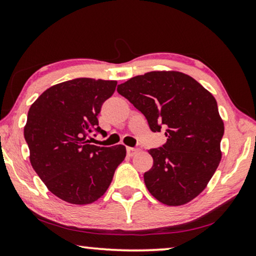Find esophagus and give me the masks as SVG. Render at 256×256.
Wrapping results in <instances>:
<instances>
[{"label": "esophagus", "mask_w": 256, "mask_h": 256, "mask_svg": "<svg viewBox=\"0 0 256 256\" xmlns=\"http://www.w3.org/2000/svg\"><path fill=\"white\" fill-rule=\"evenodd\" d=\"M140 152L138 148H132V146H127V154L129 156H134Z\"/></svg>", "instance_id": "1"}]
</instances>
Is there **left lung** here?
I'll return each instance as SVG.
<instances>
[{"label":"left lung","mask_w":256,"mask_h":256,"mask_svg":"<svg viewBox=\"0 0 256 256\" xmlns=\"http://www.w3.org/2000/svg\"><path fill=\"white\" fill-rule=\"evenodd\" d=\"M118 92L144 115L154 132L166 128V143L150 149L148 191L169 206L191 202L208 186L222 160L224 121L214 96L178 71H152L118 86Z\"/></svg>","instance_id":"8db88e82"}]
</instances>
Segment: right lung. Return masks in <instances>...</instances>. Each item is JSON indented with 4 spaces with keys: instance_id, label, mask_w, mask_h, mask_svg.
<instances>
[{
    "instance_id": "add662e5",
    "label": "right lung",
    "mask_w": 256,
    "mask_h": 256,
    "mask_svg": "<svg viewBox=\"0 0 256 256\" xmlns=\"http://www.w3.org/2000/svg\"><path fill=\"white\" fill-rule=\"evenodd\" d=\"M118 82L76 78L51 86L31 104L24 138L34 170L52 192L70 204L96 202L107 191L126 146L90 144L98 114Z\"/></svg>"
}]
</instances>
